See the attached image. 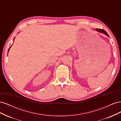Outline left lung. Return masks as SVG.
<instances>
[{
	"label": "left lung",
	"instance_id": "1",
	"mask_svg": "<svg viewBox=\"0 0 121 121\" xmlns=\"http://www.w3.org/2000/svg\"><path fill=\"white\" fill-rule=\"evenodd\" d=\"M95 30L96 31H97V32H99V33H101L104 34L106 36H107L108 37H109V36H108V34L107 33V32H106V31H104V30H102V29H95Z\"/></svg>",
	"mask_w": 121,
	"mask_h": 121
}]
</instances>
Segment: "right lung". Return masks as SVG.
<instances>
[{
  "instance_id": "add662e5",
  "label": "right lung",
  "mask_w": 121,
  "mask_h": 121,
  "mask_svg": "<svg viewBox=\"0 0 121 121\" xmlns=\"http://www.w3.org/2000/svg\"><path fill=\"white\" fill-rule=\"evenodd\" d=\"M14 38H15V37H14V39H13V41H14ZM12 46H11L10 47H9V50H8V52H9V49H10V48H11V47H12Z\"/></svg>"
}]
</instances>
